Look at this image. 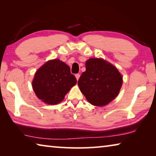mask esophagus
Segmentation results:
<instances>
[{
  "instance_id": "esophagus-1",
  "label": "esophagus",
  "mask_w": 156,
  "mask_h": 156,
  "mask_svg": "<svg viewBox=\"0 0 156 156\" xmlns=\"http://www.w3.org/2000/svg\"><path fill=\"white\" fill-rule=\"evenodd\" d=\"M76 76V79H77V80H78V79H79V78H80V74H79V73H76V74L75 75Z\"/></svg>"
}]
</instances>
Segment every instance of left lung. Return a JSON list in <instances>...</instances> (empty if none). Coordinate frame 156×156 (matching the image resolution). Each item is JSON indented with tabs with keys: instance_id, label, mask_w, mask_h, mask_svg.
<instances>
[{
	"instance_id": "1",
	"label": "left lung",
	"mask_w": 156,
	"mask_h": 156,
	"mask_svg": "<svg viewBox=\"0 0 156 156\" xmlns=\"http://www.w3.org/2000/svg\"><path fill=\"white\" fill-rule=\"evenodd\" d=\"M80 91L95 106H105L118 96L122 84V76L113 65L100 58L86 62V71L78 81Z\"/></svg>"
}]
</instances>
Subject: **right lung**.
Masks as SVG:
<instances>
[{
	"label": "right lung",
	"instance_id": "obj_1",
	"mask_svg": "<svg viewBox=\"0 0 156 156\" xmlns=\"http://www.w3.org/2000/svg\"><path fill=\"white\" fill-rule=\"evenodd\" d=\"M77 83L70 67L60 60H49L37 71L32 82L34 91L39 99L56 105L64 99Z\"/></svg>",
	"mask_w": 156,
	"mask_h": 156
}]
</instances>
